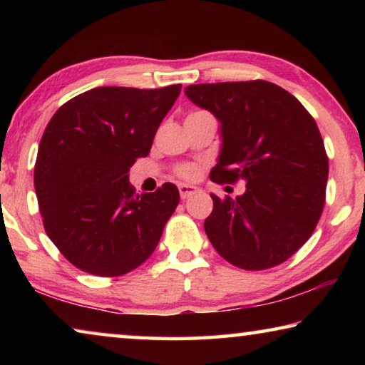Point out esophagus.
<instances>
[{
	"label": "esophagus",
	"mask_w": 365,
	"mask_h": 365,
	"mask_svg": "<svg viewBox=\"0 0 365 365\" xmlns=\"http://www.w3.org/2000/svg\"><path fill=\"white\" fill-rule=\"evenodd\" d=\"M178 191H180V197L182 200H187V197H190L191 195H195V193H197V190L195 185H187V183H180L178 185Z\"/></svg>",
	"instance_id": "obj_1"
}]
</instances>
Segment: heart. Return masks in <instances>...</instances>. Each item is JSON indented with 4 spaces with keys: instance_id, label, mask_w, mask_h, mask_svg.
<instances>
[{
    "instance_id": "b5f03b06",
    "label": "heart",
    "mask_w": 365,
    "mask_h": 365,
    "mask_svg": "<svg viewBox=\"0 0 365 365\" xmlns=\"http://www.w3.org/2000/svg\"><path fill=\"white\" fill-rule=\"evenodd\" d=\"M177 175L187 178V180H193L197 177V168L193 164H183L180 168H177Z\"/></svg>"
}]
</instances>
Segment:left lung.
I'll use <instances>...</instances> for the list:
<instances>
[{"mask_svg": "<svg viewBox=\"0 0 365 365\" xmlns=\"http://www.w3.org/2000/svg\"><path fill=\"white\" fill-rule=\"evenodd\" d=\"M185 95L220 122L211 180L246 182L235 200L211 195L207 238L240 269L285 262L311 238L325 205L329 158L316 120L292 93L265 80L190 85Z\"/></svg>", "mask_w": 365, "mask_h": 365, "instance_id": "8db88e82", "label": "left lung"}]
</instances>
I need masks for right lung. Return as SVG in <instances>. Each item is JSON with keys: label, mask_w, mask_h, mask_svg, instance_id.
<instances>
[{"label": "right lung", "mask_w": 365, "mask_h": 365, "mask_svg": "<svg viewBox=\"0 0 365 365\" xmlns=\"http://www.w3.org/2000/svg\"><path fill=\"white\" fill-rule=\"evenodd\" d=\"M180 90L98 86L49 120L36 154L35 193L46 235L77 269L119 277L156 250L180 195L174 183L137 195L128 172L150 154Z\"/></svg>", "instance_id": "right-lung-1"}]
</instances>
